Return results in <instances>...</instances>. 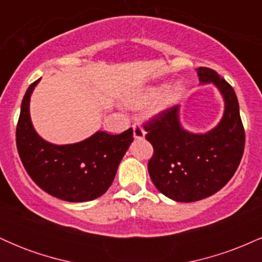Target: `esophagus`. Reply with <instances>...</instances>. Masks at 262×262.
<instances>
[{"label": "esophagus", "instance_id": "34e87169", "mask_svg": "<svg viewBox=\"0 0 262 262\" xmlns=\"http://www.w3.org/2000/svg\"><path fill=\"white\" fill-rule=\"evenodd\" d=\"M133 135L135 139H144L145 138V132L141 128L140 124H134L133 125Z\"/></svg>", "mask_w": 262, "mask_h": 262}]
</instances>
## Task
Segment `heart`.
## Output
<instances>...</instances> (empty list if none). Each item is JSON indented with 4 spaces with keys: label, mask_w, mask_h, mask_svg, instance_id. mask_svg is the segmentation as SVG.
Listing matches in <instances>:
<instances>
[{
    "label": "heart",
    "mask_w": 262,
    "mask_h": 262,
    "mask_svg": "<svg viewBox=\"0 0 262 262\" xmlns=\"http://www.w3.org/2000/svg\"><path fill=\"white\" fill-rule=\"evenodd\" d=\"M182 91V87L179 83L169 87L166 90H162V87H150L146 90L143 95L134 102L135 106H143V104H148L150 102L155 101L154 110L160 111L170 106L172 102L177 100V97L180 96V93Z\"/></svg>",
    "instance_id": "heart-1"
}]
</instances>
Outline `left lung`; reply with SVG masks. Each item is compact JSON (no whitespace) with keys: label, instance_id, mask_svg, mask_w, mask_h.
Segmentation results:
<instances>
[{"label":"left lung","instance_id":"obj_1","mask_svg":"<svg viewBox=\"0 0 262 262\" xmlns=\"http://www.w3.org/2000/svg\"><path fill=\"white\" fill-rule=\"evenodd\" d=\"M201 83L212 82L224 98V114L204 134L185 130L179 106L164 110L144 123L154 148L148 171L155 187L177 202H196L212 196L233 177L243 158L245 130L233 87L209 68H198Z\"/></svg>","mask_w":262,"mask_h":262}]
</instances>
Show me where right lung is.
<instances>
[{
    "instance_id": "obj_1",
    "label": "right lung",
    "mask_w": 262,
    "mask_h": 262,
    "mask_svg": "<svg viewBox=\"0 0 262 262\" xmlns=\"http://www.w3.org/2000/svg\"><path fill=\"white\" fill-rule=\"evenodd\" d=\"M38 82L27 90L17 123V149L26 171L43 191L68 202H87L102 196L133 141V129L116 135L97 132L68 145L48 143L34 130L29 116L31 95Z\"/></svg>"
}]
</instances>
